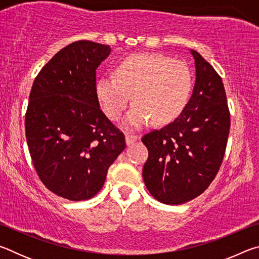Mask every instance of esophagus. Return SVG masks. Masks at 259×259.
Instances as JSON below:
<instances>
[{
  "instance_id": "esophagus-1",
  "label": "esophagus",
  "mask_w": 259,
  "mask_h": 259,
  "mask_svg": "<svg viewBox=\"0 0 259 259\" xmlns=\"http://www.w3.org/2000/svg\"><path fill=\"white\" fill-rule=\"evenodd\" d=\"M139 139V136L137 135H133V134H125V143L126 145H131L135 142H137Z\"/></svg>"
}]
</instances>
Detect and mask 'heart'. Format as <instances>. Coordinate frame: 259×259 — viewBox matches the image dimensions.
Wrapping results in <instances>:
<instances>
[{
  "instance_id": "1",
  "label": "heart",
  "mask_w": 259,
  "mask_h": 259,
  "mask_svg": "<svg viewBox=\"0 0 259 259\" xmlns=\"http://www.w3.org/2000/svg\"><path fill=\"white\" fill-rule=\"evenodd\" d=\"M192 90V74L183 61L161 54H137L117 65L115 75L100 77L96 95L103 111L112 120L122 115L130 102L136 103L124 124L140 128L152 119L162 124L172 121L187 105Z\"/></svg>"
}]
</instances>
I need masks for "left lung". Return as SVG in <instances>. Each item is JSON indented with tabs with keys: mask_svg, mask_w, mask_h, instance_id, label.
Listing matches in <instances>:
<instances>
[{
	"mask_svg": "<svg viewBox=\"0 0 259 259\" xmlns=\"http://www.w3.org/2000/svg\"><path fill=\"white\" fill-rule=\"evenodd\" d=\"M196 78L185 108L172 122L143 136L148 150L143 178L165 204H182L207 190L225 155L231 117L222 77L199 52Z\"/></svg>",
	"mask_w": 259,
	"mask_h": 259,
	"instance_id": "obj_1",
	"label": "left lung"
}]
</instances>
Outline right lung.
Instances as JSON below:
<instances>
[{
    "label": "right lung",
    "instance_id": "1",
    "mask_svg": "<svg viewBox=\"0 0 259 259\" xmlns=\"http://www.w3.org/2000/svg\"><path fill=\"white\" fill-rule=\"evenodd\" d=\"M111 48L81 40L52 57L35 77L25 115L34 168L61 198H94L125 148L124 135L99 106L96 69Z\"/></svg>",
    "mask_w": 259,
    "mask_h": 259
}]
</instances>
